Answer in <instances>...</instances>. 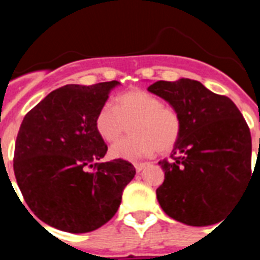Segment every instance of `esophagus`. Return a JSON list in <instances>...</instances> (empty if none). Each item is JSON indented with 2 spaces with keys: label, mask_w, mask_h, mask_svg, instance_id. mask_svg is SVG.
<instances>
[{
  "label": "esophagus",
  "mask_w": 260,
  "mask_h": 260,
  "mask_svg": "<svg viewBox=\"0 0 260 260\" xmlns=\"http://www.w3.org/2000/svg\"><path fill=\"white\" fill-rule=\"evenodd\" d=\"M146 165H147V162H135L134 167H135V169H137L138 173H139V172H142L144 168H146Z\"/></svg>",
  "instance_id": "1"
}]
</instances>
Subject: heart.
<instances>
[{"label":"heart","mask_w":260,"mask_h":260,"mask_svg":"<svg viewBox=\"0 0 260 260\" xmlns=\"http://www.w3.org/2000/svg\"><path fill=\"white\" fill-rule=\"evenodd\" d=\"M133 122V137L110 148L114 158L137 160L156 152H168L181 134V118L176 110L142 89H133L116 99V107L104 104L95 117V128L105 142H116Z\"/></svg>","instance_id":"b5f03b06"}]
</instances>
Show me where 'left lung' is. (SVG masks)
Masks as SVG:
<instances>
[{"label": "left lung", "mask_w": 260, "mask_h": 260, "mask_svg": "<svg viewBox=\"0 0 260 260\" xmlns=\"http://www.w3.org/2000/svg\"><path fill=\"white\" fill-rule=\"evenodd\" d=\"M181 118L172 160L158 161L165 172L156 197L169 217L191 226L221 221L237 203L251 177V135L231 99L198 80H158L148 87Z\"/></svg>", "instance_id": "8db88e82"}]
</instances>
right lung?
Segmentation results:
<instances>
[{
    "label": "right lung",
    "instance_id": "right-lung-1",
    "mask_svg": "<svg viewBox=\"0 0 260 260\" xmlns=\"http://www.w3.org/2000/svg\"><path fill=\"white\" fill-rule=\"evenodd\" d=\"M117 86V80L68 84L23 118L14 173L29 210L53 228L88 233L103 226L116 215L123 189L134 178V165L122 158L96 162L108 147L96 132L95 117ZM92 162L95 172H88Z\"/></svg>",
    "mask_w": 260,
    "mask_h": 260
}]
</instances>
